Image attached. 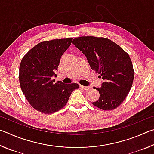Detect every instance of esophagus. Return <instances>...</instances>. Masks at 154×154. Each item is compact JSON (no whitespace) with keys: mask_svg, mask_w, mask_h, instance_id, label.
Masks as SVG:
<instances>
[{"mask_svg":"<svg viewBox=\"0 0 154 154\" xmlns=\"http://www.w3.org/2000/svg\"><path fill=\"white\" fill-rule=\"evenodd\" d=\"M80 88L84 90H88L90 88V87H89V86H83V85H80Z\"/></svg>","mask_w":154,"mask_h":154,"instance_id":"obj_1","label":"esophagus"}]
</instances>
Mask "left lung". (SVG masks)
Segmentation results:
<instances>
[{
    "label": "left lung",
    "mask_w": 154,
    "mask_h": 154,
    "mask_svg": "<svg viewBox=\"0 0 154 154\" xmlns=\"http://www.w3.org/2000/svg\"><path fill=\"white\" fill-rule=\"evenodd\" d=\"M72 43L86 57L91 69L104 79L100 88H94L100 95L93 105L105 111L118 107L126 98L134 79L128 54L106 38L81 36L73 39Z\"/></svg>",
    "instance_id": "left-lung-1"
}]
</instances>
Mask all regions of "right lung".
Instances as JSON below:
<instances>
[{
    "label": "right lung",
    "mask_w": 154,
    "mask_h": 154,
    "mask_svg": "<svg viewBox=\"0 0 154 154\" xmlns=\"http://www.w3.org/2000/svg\"><path fill=\"white\" fill-rule=\"evenodd\" d=\"M72 40L69 38L43 41L31 49L21 61V89L36 111L45 114L55 113L64 107L73 90L79 88L76 83L64 84L54 79L61 56Z\"/></svg>",
    "instance_id": "obj_1"
}]
</instances>
